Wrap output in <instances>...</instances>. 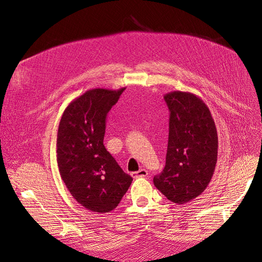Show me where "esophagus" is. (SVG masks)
I'll return each mask as SVG.
<instances>
[{
	"label": "esophagus",
	"instance_id": "1",
	"mask_svg": "<svg viewBox=\"0 0 262 262\" xmlns=\"http://www.w3.org/2000/svg\"><path fill=\"white\" fill-rule=\"evenodd\" d=\"M147 175H148V171L145 170V168H141V170L133 173L134 177H146Z\"/></svg>",
	"mask_w": 262,
	"mask_h": 262
}]
</instances>
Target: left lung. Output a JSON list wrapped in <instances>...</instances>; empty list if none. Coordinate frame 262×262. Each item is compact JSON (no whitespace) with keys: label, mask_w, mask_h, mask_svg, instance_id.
Here are the masks:
<instances>
[{"label":"left lung","mask_w":262,"mask_h":262,"mask_svg":"<svg viewBox=\"0 0 262 262\" xmlns=\"http://www.w3.org/2000/svg\"><path fill=\"white\" fill-rule=\"evenodd\" d=\"M170 110L165 166L154 177L155 186L174 204L197 198L212 179L217 159V133L206 103L196 95H164Z\"/></svg>","instance_id":"8db88e82"}]
</instances>
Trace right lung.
<instances>
[{
    "instance_id": "add662e5",
    "label": "right lung",
    "mask_w": 262,
    "mask_h": 262,
    "mask_svg": "<svg viewBox=\"0 0 262 262\" xmlns=\"http://www.w3.org/2000/svg\"><path fill=\"white\" fill-rule=\"evenodd\" d=\"M124 90L86 91L67 105L58 124V171L72 196L92 212L114 210L133 181L103 145L106 114Z\"/></svg>"
}]
</instances>
